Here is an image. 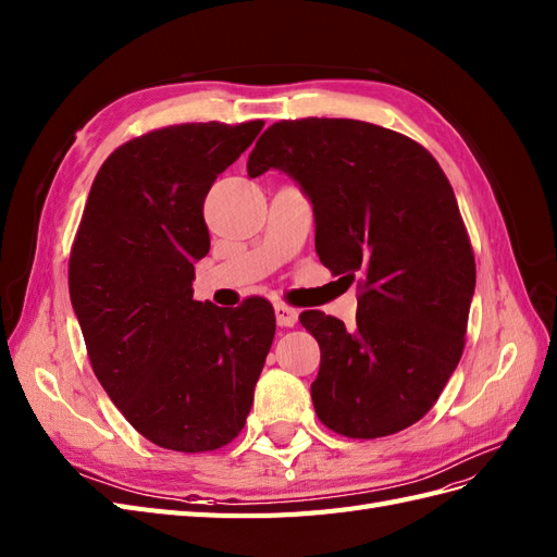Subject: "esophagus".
Listing matches in <instances>:
<instances>
[{"instance_id":"esophagus-1","label":"esophagus","mask_w":557,"mask_h":557,"mask_svg":"<svg viewBox=\"0 0 557 557\" xmlns=\"http://www.w3.org/2000/svg\"><path fill=\"white\" fill-rule=\"evenodd\" d=\"M274 311H276V323L281 325V329H293V325L297 323V309H293V307H288V305H276L274 307Z\"/></svg>"}]
</instances>
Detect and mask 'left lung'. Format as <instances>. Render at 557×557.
Here are the masks:
<instances>
[{
  "instance_id": "obj_1",
  "label": "left lung",
  "mask_w": 557,
  "mask_h": 557,
  "mask_svg": "<svg viewBox=\"0 0 557 557\" xmlns=\"http://www.w3.org/2000/svg\"><path fill=\"white\" fill-rule=\"evenodd\" d=\"M286 172L314 208L317 255L359 276L357 325L302 311L321 366L311 401L325 428L355 440L418 423L463 355L474 257L440 162L399 132L345 117L274 122L248 174Z\"/></svg>"
}]
</instances>
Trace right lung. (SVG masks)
Masks as SVG:
<instances>
[{"label":"right lung","instance_id":"add662e5","mask_svg":"<svg viewBox=\"0 0 557 557\" xmlns=\"http://www.w3.org/2000/svg\"><path fill=\"white\" fill-rule=\"evenodd\" d=\"M264 127L191 122L122 144L85 206L67 288L91 369L129 425L162 449L198 454L246 425L274 343V309L194 300L210 250L202 202Z\"/></svg>","mask_w":557,"mask_h":557}]
</instances>
